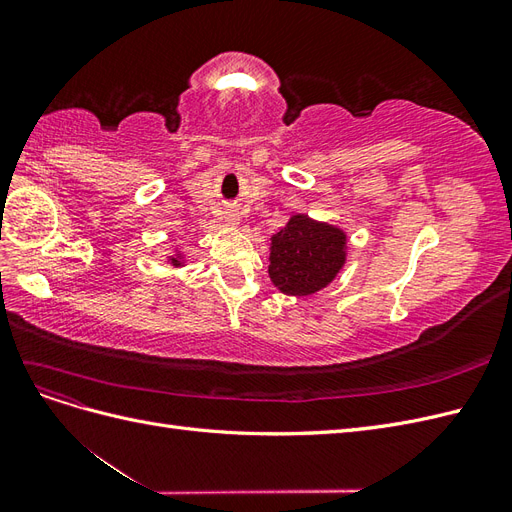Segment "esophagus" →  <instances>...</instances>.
<instances>
[{
	"label": "esophagus",
	"mask_w": 512,
	"mask_h": 512,
	"mask_svg": "<svg viewBox=\"0 0 512 512\" xmlns=\"http://www.w3.org/2000/svg\"><path fill=\"white\" fill-rule=\"evenodd\" d=\"M226 220H228V222H237L239 218H237V213H228V215H226Z\"/></svg>",
	"instance_id": "obj_1"
}]
</instances>
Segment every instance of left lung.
Segmentation results:
<instances>
[{"instance_id":"1","label":"left lung","mask_w":512,"mask_h":512,"mask_svg":"<svg viewBox=\"0 0 512 512\" xmlns=\"http://www.w3.org/2000/svg\"><path fill=\"white\" fill-rule=\"evenodd\" d=\"M346 232L303 213L271 237L269 277L277 290L307 297L327 288L346 262Z\"/></svg>"}]
</instances>
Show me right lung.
Listing matches in <instances>:
<instances>
[{"mask_svg": "<svg viewBox=\"0 0 512 512\" xmlns=\"http://www.w3.org/2000/svg\"><path fill=\"white\" fill-rule=\"evenodd\" d=\"M168 260H170V265H173V267H183V256L181 254L168 256Z\"/></svg>", "mask_w": 512, "mask_h": 512, "instance_id": "right-lung-1", "label": "right lung"}]
</instances>
